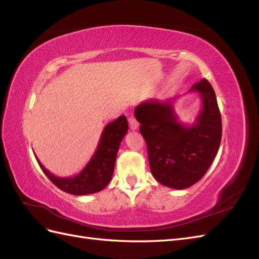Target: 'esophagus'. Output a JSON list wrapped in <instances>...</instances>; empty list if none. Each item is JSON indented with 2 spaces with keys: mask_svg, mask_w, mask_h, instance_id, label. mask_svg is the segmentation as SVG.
<instances>
[{
  "mask_svg": "<svg viewBox=\"0 0 259 259\" xmlns=\"http://www.w3.org/2000/svg\"><path fill=\"white\" fill-rule=\"evenodd\" d=\"M128 123H130V127L132 131H136L138 128V122L135 119L134 116H131L128 119Z\"/></svg>",
  "mask_w": 259,
  "mask_h": 259,
  "instance_id": "obj_1",
  "label": "esophagus"
}]
</instances>
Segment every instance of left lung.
Segmentation results:
<instances>
[{"instance_id": "left-lung-1", "label": "left lung", "mask_w": 259, "mask_h": 259, "mask_svg": "<svg viewBox=\"0 0 259 259\" xmlns=\"http://www.w3.org/2000/svg\"><path fill=\"white\" fill-rule=\"evenodd\" d=\"M200 94L202 109L192 125L178 120L174 99H150L135 109L140 133L146 140L153 177L174 189L198 183L205 175L222 140V116L215 92L206 79L192 85L188 93Z\"/></svg>"}]
</instances>
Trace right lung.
I'll return each mask as SVG.
<instances>
[{
    "mask_svg": "<svg viewBox=\"0 0 259 259\" xmlns=\"http://www.w3.org/2000/svg\"><path fill=\"white\" fill-rule=\"evenodd\" d=\"M128 123L126 116L121 115L106 125L95 153L79 174L72 177H57L46 169L35 159L44 174L60 190L74 195L92 194L103 190L110 183L113 175L115 159L123 137L126 135Z\"/></svg>",
    "mask_w": 259,
    "mask_h": 259,
    "instance_id": "obj_1",
    "label": "right lung"
}]
</instances>
